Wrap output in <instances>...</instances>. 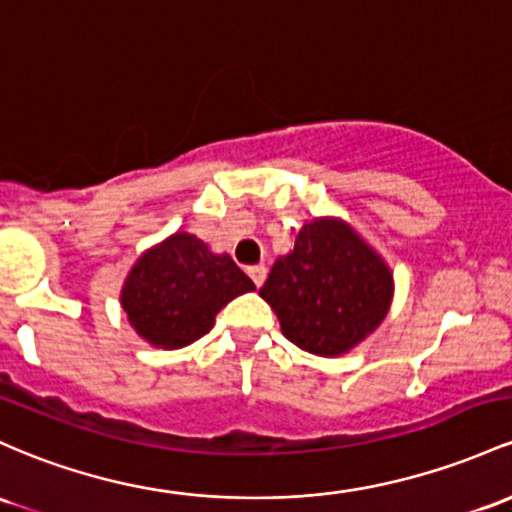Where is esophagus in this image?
<instances>
[{
    "mask_svg": "<svg viewBox=\"0 0 512 512\" xmlns=\"http://www.w3.org/2000/svg\"><path fill=\"white\" fill-rule=\"evenodd\" d=\"M247 274H250V279L255 282V286H262V284H265V279H267V267L265 265H252V267H247Z\"/></svg>",
    "mask_w": 512,
    "mask_h": 512,
    "instance_id": "34e87169",
    "label": "esophagus"
}]
</instances>
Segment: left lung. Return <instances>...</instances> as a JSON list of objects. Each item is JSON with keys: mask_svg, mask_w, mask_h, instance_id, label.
Instances as JSON below:
<instances>
[{"mask_svg": "<svg viewBox=\"0 0 512 512\" xmlns=\"http://www.w3.org/2000/svg\"><path fill=\"white\" fill-rule=\"evenodd\" d=\"M286 340L320 357L350 352L386 318L393 274L338 218H316L296 235L260 289Z\"/></svg>", "mask_w": 512, "mask_h": 512, "instance_id": "1", "label": "left lung"}]
</instances>
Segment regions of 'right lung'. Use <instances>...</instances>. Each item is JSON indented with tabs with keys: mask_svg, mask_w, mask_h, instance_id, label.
Instances as JSON below:
<instances>
[{
	"mask_svg": "<svg viewBox=\"0 0 512 512\" xmlns=\"http://www.w3.org/2000/svg\"><path fill=\"white\" fill-rule=\"evenodd\" d=\"M255 289L230 260L189 233H174L138 257L121 291L128 323L150 345L179 350L213 328L216 313Z\"/></svg>",
	"mask_w": 512,
	"mask_h": 512,
	"instance_id": "obj_1",
	"label": "right lung"
}]
</instances>
